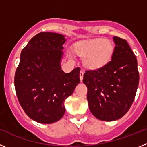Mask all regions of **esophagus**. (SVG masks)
Returning a JSON list of instances; mask_svg holds the SVG:
<instances>
[{
  "instance_id": "1",
  "label": "esophagus",
  "mask_w": 147,
  "mask_h": 147,
  "mask_svg": "<svg viewBox=\"0 0 147 147\" xmlns=\"http://www.w3.org/2000/svg\"><path fill=\"white\" fill-rule=\"evenodd\" d=\"M83 76H84V71H81L80 73V81H82V79H83Z\"/></svg>"
}]
</instances>
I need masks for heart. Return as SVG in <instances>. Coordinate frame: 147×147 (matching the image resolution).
Wrapping results in <instances>:
<instances>
[{"mask_svg": "<svg viewBox=\"0 0 147 147\" xmlns=\"http://www.w3.org/2000/svg\"><path fill=\"white\" fill-rule=\"evenodd\" d=\"M77 55L84 57V64L91 69L106 65L113 53V44L109 40L96 39L90 41L78 42L74 46Z\"/></svg>", "mask_w": 147, "mask_h": 147, "instance_id": "1", "label": "heart"}]
</instances>
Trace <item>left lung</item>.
<instances>
[{
  "label": "left lung",
  "instance_id": "8db88e82",
  "mask_svg": "<svg viewBox=\"0 0 147 147\" xmlns=\"http://www.w3.org/2000/svg\"><path fill=\"white\" fill-rule=\"evenodd\" d=\"M113 40L111 60L99 68L87 70L83 76L90 112L106 121L121 119L128 112L139 83L137 59L129 44L119 37Z\"/></svg>",
  "mask_w": 147,
  "mask_h": 147
}]
</instances>
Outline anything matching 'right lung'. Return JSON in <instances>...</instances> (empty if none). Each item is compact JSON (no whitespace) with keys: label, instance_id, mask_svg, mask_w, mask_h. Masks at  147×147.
<instances>
[{"label":"right lung","instance_id":"obj_1","mask_svg":"<svg viewBox=\"0 0 147 147\" xmlns=\"http://www.w3.org/2000/svg\"><path fill=\"white\" fill-rule=\"evenodd\" d=\"M63 35L40 32L23 48L15 75L19 103L28 117L51 124L64 115L65 100L80 83V67L69 74L61 70Z\"/></svg>","mask_w":147,"mask_h":147}]
</instances>
